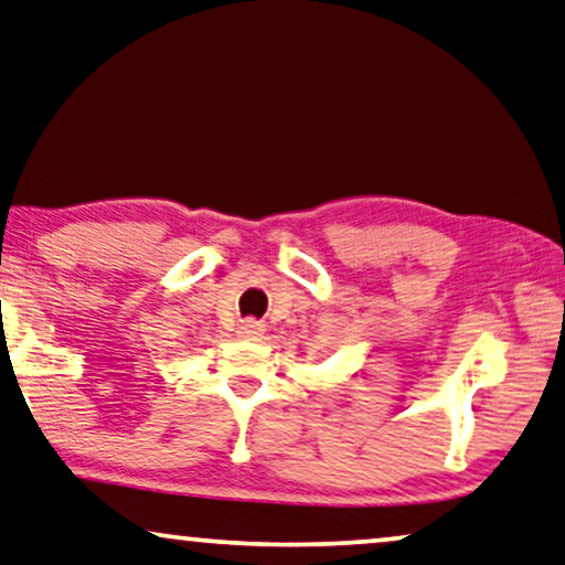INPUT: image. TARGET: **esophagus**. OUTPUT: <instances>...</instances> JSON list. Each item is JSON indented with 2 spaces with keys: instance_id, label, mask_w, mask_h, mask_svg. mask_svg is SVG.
Here are the masks:
<instances>
[{
  "instance_id": "34e87169",
  "label": "esophagus",
  "mask_w": 565,
  "mask_h": 565,
  "mask_svg": "<svg viewBox=\"0 0 565 565\" xmlns=\"http://www.w3.org/2000/svg\"><path fill=\"white\" fill-rule=\"evenodd\" d=\"M263 333H265V326L257 323V321H244L239 326V337L247 339V341H257L259 337H263Z\"/></svg>"
}]
</instances>
